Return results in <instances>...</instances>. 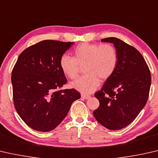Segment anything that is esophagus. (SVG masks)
Listing matches in <instances>:
<instances>
[{
  "mask_svg": "<svg viewBox=\"0 0 158 158\" xmlns=\"http://www.w3.org/2000/svg\"><path fill=\"white\" fill-rule=\"evenodd\" d=\"M81 97L83 98V99H88L90 98V96H89V95H85V94H82L81 95Z\"/></svg>",
  "mask_w": 158,
  "mask_h": 158,
  "instance_id": "esophagus-1",
  "label": "esophagus"
}]
</instances>
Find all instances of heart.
I'll list each match as a JSON object with an SVG mask.
<instances>
[{"label": "heart", "instance_id": "b5f03b06", "mask_svg": "<svg viewBox=\"0 0 158 158\" xmlns=\"http://www.w3.org/2000/svg\"><path fill=\"white\" fill-rule=\"evenodd\" d=\"M74 56L62 55L59 66L70 79L76 78L80 66H84L85 76L71 82V86L83 94H91L99 86L100 80L113 76L118 65L117 50L110 44L81 43L73 50Z\"/></svg>", "mask_w": 158, "mask_h": 158}]
</instances>
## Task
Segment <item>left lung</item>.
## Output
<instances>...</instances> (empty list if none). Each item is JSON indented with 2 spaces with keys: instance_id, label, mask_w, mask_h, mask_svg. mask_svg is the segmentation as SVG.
Masks as SVG:
<instances>
[{
  "instance_id": "8db88e82",
  "label": "left lung",
  "mask_w": 158,
  "mask_h": 158,
  "mask_svg": "<svg viewBox=\"0 0 158 158\" xmlns=\"http://www.w3.org/2000/svg\"><path fill=\"white\" fill-rule=\"evenodd\" d=\"M113 43L117 50L116 69L94 96L99 101L93 115L101 125L110 130L126 127L134 120L148 100L151 72L141 54L114 37L102 39Z\"/></svg>"
}]
</instances>
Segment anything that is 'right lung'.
<instances>
[{
	"mask_svg": "<svg viewBox=\"0 0 158 158\" xmlns=\"http://www.w3.org/2000/svg\"><path fill=\"white\" fill-rule=\"evenodd\" d=\"M73 42L46 40L20 54L12 72L14 105L18 114L33 130L56 128L81 94L74 89H59L67 80L59 59Z\"/></svg>",
	"mask_w": 158,
	"mask_h": 158,
	"instance_id": "add662e5",
	"label": "right lung"
}]
</instances>
